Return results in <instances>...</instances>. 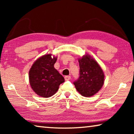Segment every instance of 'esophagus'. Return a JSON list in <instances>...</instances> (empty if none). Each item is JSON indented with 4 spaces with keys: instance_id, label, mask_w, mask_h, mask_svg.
I'll use <instances>...</instances> for the list:
<instances>
[{
    "instance_id": "34e87169",
    "label": "esophagus",
    "mask_w": 134,
    "mask_h": 134,
    "mask_svg": "<svg viewBox=\"0 0 134 134\" xmlns=\"http://www.w3.org/2000/svg\"><path fill=\"white\" fill-rule=\"evenodd\" d=\"M65 80H70V79H71V76H65Z\"/></svg>"
}]
</instances>
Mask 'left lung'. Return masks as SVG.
<instances>
[{"instance_id": "8db88e82", "label": "left lung", "mask_w": 134, "mask_h": 134, "mask_svg": "<svg viewBox=\"0 0 134 134\" xmlns=\"http://www.w3.org/2000/svg\"><path fill=\"white\" fill-rule=\"evenodd\" d=\"M80 76L73 83L77 90L85 97H91L97 93L104 83L102 69L91 56L86 54L79 59Z\"/></svg>"}]
</instances>
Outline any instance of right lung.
<instances>
[{
  "mask_svg": "<svg viewBox=\"0 0 134 134\" xmlns=\"http://www.w3.org/2000/svg\"><path fill=\"white\" fill-rule=\"evenodd\" d=\"M57 57L45 54L37 59L29 71L31 87L36 94L43 97H49L58 90L64 78L54 68Z\"/></svg>",
  "mask_w": 134,
  "mask_h": 134,
  "instance_id": "right-lung-1",
  "label": "right lung"
}]
</instances>
